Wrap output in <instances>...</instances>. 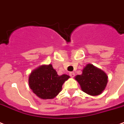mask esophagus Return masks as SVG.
Listing matches in <instances>:
<instances>
[{"label": "esophagus", "instance_id": "esophagus-1", "mask_svg": "<svg viewBox=\"0 0 124 124\" xmlns=\"http://www.w3.org/2000/svg\"><path fill=\"white\" fill-rule=\"evenodd\" d=\"M70 75L71 77L73 78L74 77H75V73H74V72H70Z\"/></svg>", "mask_w": 124, "mask_h": 124}]
</instances>
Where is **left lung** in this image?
<instances>
[{"mask_svg":"<svg viewBox=\"0 0 124 124\" xmlns=\"http://www.w3.org/2000/svg\"><path fill=\"white\" fill-rule=\"evenodd\" d=\"M108 78L102 70L87 64L83 70L82 74L77 75L75 79L80 85L82 90L87 94L96 96L101 94L108 83Z\"/></svg>","mask_w":124,"mask_h":124,"instance_id":"1","label":"left lung"}]
</instances>
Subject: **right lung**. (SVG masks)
I'll list each match as a JSON object with an SVG mask.
<instances>
[{
	"label": "right lung",
	"mask_w": 124,
	"mask_h": 124,
	"mask_svg": "<svg viewBox=\"0 0 124 124\" xmlns=\"http://www.w3.org/2000/svg\"><path fill=\"white\" fill-rule=\"evenodd\" d=\"M67 75L58 76L51 64L42 66L34 70L29 77V85L33 92L42 99H52L62 90Z\"/></svg>",
	"instance_id": "obj_1"
}]
</instances>
